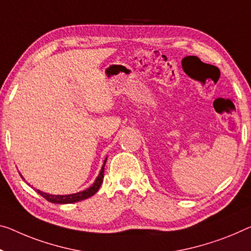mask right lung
Wrapping results in <instances>:
<instances>
[{"label":"right lung","mask_w":251,"mask_h":251,"mask_svg":"<svg viewBox=\"0 0 251 251\" xmlns=\"http://www.w3.org/2000/svg\"><path fill=\"white\" fill-rule=\"evenodd\" d=\"M106 160H107V157L105 158V160H104L103 166H102L101 171H100L99 176L96 177L94 183L92 184L90 187L86 188V190L80 191L78 193H74V194H68V195H52V194H48V193L41 192L39 190H36V191L39 193L42 198H45L50 203L68 204V203H75V202L83 201V200L88 199V198H91L92 195H94L95 193L99 191V188L101 187V185L103 183V178H104V166H105ZM21 177H22V179L25 180V178H23L22 175H21Z\"/></svg>","instance_id":"add662e5"}]
</instances>
